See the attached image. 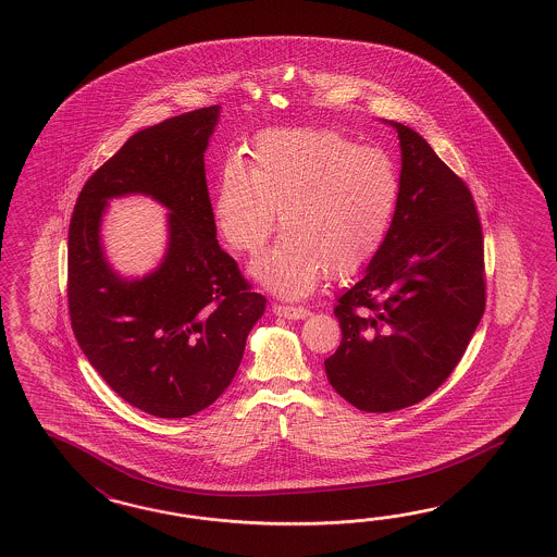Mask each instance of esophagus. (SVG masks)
Returning <instances> with one entry per match:
<instances>
[{"label":"esophagus","instance_id":"34e87169","mask_svg":"<svg viewBox=\"0 0 557 557\" xmlns=\"http://www.w3.org/2000/svg\"><path fill=\"white\" fill-rule=\"evenodd\" d=\"M273 313L280 318H287V320H304L310 315L308 308L301 306H284V304H275L273 306Z\"/></svg>","mask_w":557,"mask_h":557}]
</instances>
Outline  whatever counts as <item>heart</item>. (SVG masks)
I'll use <instances>...</instances> for the list:
<instances>
[{
	"mask_svg": "<svg viewBox=\"0 0 557 557\" xmlns=\"http://www.w3.org/2000/svg\"><path fill=\"white\" fill-rule=\"evenodd\" d=\"M398 197L400 177L384 150L334 131L287 128L259 136L249 164H223L213 213L225 242L253 256L280 211L285 235L253 263V275L285 298H301L327 272L346 280L379 256Z\"/></svg>",
	"mask_w": 557,
	"mask_h": 557,
	"instance_id": "1",
	"label": "heart"
}]
</instances>
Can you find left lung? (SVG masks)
<instances>
[{"label": "left lung", "instance_id": "1", "mask_svg": "<svg viewBox=\"0 0 557 557\" xmlns=\"http://www.w3.org/2000/svg\"><path fill=\"white\" fill-rule=\"evenodd\" d=\"M393 227L358 284L338 298L332 388L367 412L412 407L459 364L485 312L483 231L469 187L405 124Z\"/></svg>", "mask_w": 557, "mask_h": 557}]
</instances>
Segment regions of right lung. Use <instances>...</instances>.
<instances>
[{
  "mask_svg": "<svg viewBox=\"0 0 557 557\" xmlns=\"http://www.w3.org/2000/svg\"><path fill=\"white\" fill-rule=\"evenodd\" d=\"M221 107L138 131L82 187L69 230V310L82 352L128 405L185 419L213 405L235 376L263 315L235 259L218 244L205 149ZM149 194L172 213L162 265L121 278L103 258L108 199Z\"/></svg>",
  "mask_w": 557,
  "mask_h": 557,
  "instance_id": "right-lung-1",
  "label": "right lung"
}]
</instances>
